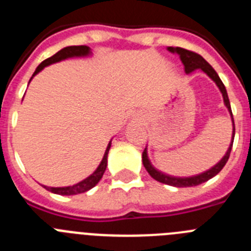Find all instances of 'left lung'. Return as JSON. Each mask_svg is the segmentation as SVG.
Instances as JSON below:
<instances>
[{
    "label": "left lung",
    "instance_id": "left-lung-1",
    "mask_svg": "<svg viewBox=\"0 0 251 251\" xmlns=\"http://www.w3.org/2000/svg\"><path fill=\"white\" fill-rule=\"evenodd\" d=\"M167 50L172 54H177L182 61L183 66H185V73L186 74H191L194 73L195 70L197 69H200L201 72L205 73L215 84L219 88L220 93L223 94V99H224V104L229 110L230 115H231V122H232V136H231V142H230V146L226 151L225 156L220 159V161L217 162L216 165L212 166L211 168H208L207 171H203L201 174L195 175V176H188V177H176V176H171V175H166L161 171L157 170L154 166L151 163L150 158H148V153H147V147H146L145 152L142 154V162H143V166L147 170L148 174L151 175L152 178H154L156 181L161 183H166V185L170 186H175V187H192V186H197L201 185V183L206 182L210 178L216 176L219 172L224 168V166L226 165V162L229 159L230 157V152H231V147L232 143H234V137H235V124H234V118H232V113H231V106H230V101H229V97H227V92L225 89V85L223 84L221 79L219 77L217 73L215 72L214 68H212L210 64L203 59L201 55L196 54V52H192V51H188L186 49L182 48H172V46H168Z\"/></svg>",
    "mask_w": 251,
    "mask_h": 251
}]
</instances>
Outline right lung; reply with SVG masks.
I'll return each instance as SVG.
<instances>
[{"label":"right lung","instance_id":"1","mask_svg":"<svg viewBox=\"0 0 251 251\" xmlns=\"http://www.w3.org/2000/svg\"><path fill=\"white\" fill-rule=\"evenodd\" d=\"M92 54H93L92 49H90L89 46H85V45L66 46V48L57 51L56 54L52 55L51 57L44 60L43 63L40 64V65L36 68L35 73L32 74V76H31L30 81L32 80V77H34L35 75L39 74L41 70H44V68L51 65V64L59 63V61H63V60H66V59H72V57H88V56H92ZM30 81H28V83H30ZM110 146H112V139H110L108 146H106V150L105 152H104L103 159H101V162L99 163L98 167H97V170H95L89 177H86V178H84L83 181L75 183V185L73 186H65V187H49V186H44V187H45L48 191L52 192V194L63 195V196H72V195H79V194H83V192L89 191L90 188L94 187V186L100 181L104 172H105L106 165H108V153H109Z\"/></svg>","mask_w":251,"mask_h":251}]
</instances>
